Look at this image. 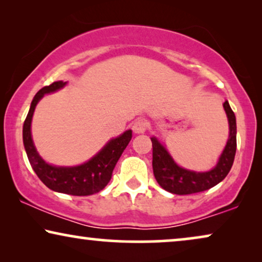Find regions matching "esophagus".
<instances>
[{
    "label": "esophagus",
    "instance_id": "34e87169",
    "mask_svg": "<svg viewBox=\"0 0 262 262\" xmlns=\"http://www.w3.org/2000/svg\"><path fill=\"white\" fill-rule=\"evenodd\" d=\"M132 130L137 135L144 134L146 131V121L143 119H138L137 121H135L134 125H132Z\"/></svg>",
    "mask_w": 262,
    "mask_h": 262
}]
</instances>
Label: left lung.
<instances>
[{"label": "left lung", "mask_w": 262, "mask_h": 262, "mask_svg": "<svg viewBox=\"0 0 262 262\" xmlns=\"http://www.w3.org/2000/svg\"><path fill=\"white\" fill-rule=\"evenodd\" d=\"M229 121V139L216 167L209 171H193L179 167L167 149L155 137L152 142V169L156 181L174 194H192L210 189L230 171L236 154V118L228 101L223 103Z\"/></svg>", "instance_id": "1"}]
</instances>
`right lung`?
<instances>
[{"instance_id": "add662e5", "label": "right lung", "mask_w": 262, "mask_h": 262, "mask_svg": "<svg viewBox=\"0 0 262 262\" xmlns=\"http://www.w3.org/2000/svg\"><path fill=\"white\" fill-rule=\"evenodd\" d=\"M67 82L57 81L41 88L32 100L30 111L25 119L23 139L28 161L32 168L46 187L55 192L71 195H91L98 193L108 184L114 167L121 154L132 138V131L127 130L119 137L111 139L94 157L88 162L75 167H57L46 163L39 156L33 144L31 134V123L35 106L42 96L63 88Z\"/></svg>"}]
</instances>
